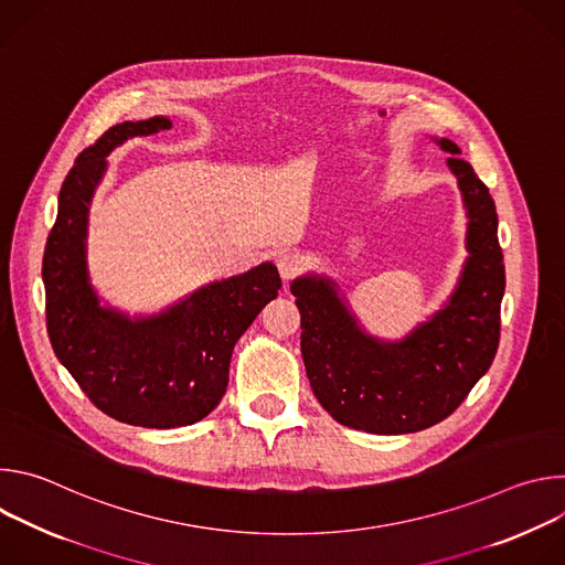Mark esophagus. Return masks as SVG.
<instances>
[{
    "mask_svg": "<svg viewBox=\"0 0 565 565\" xmlns=\"http://www.w3.org/2000/svg\"><path fill=\"white\" fill-rule=\"evenodd\" d=\"M277 268H279L281 279H284V281H290V279H295V277L301 273L303 259H301L297 253L286 250V253H281V255L277 257Z\"/></svg>",
    "mask_w": 565,
    "mask_h": 565,
    "instance_id": "34e87169",
    "label": "esophagus"
}]
</instances>
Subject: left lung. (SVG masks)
<instances>
[{
  "instance_id": "obj_1",
  "label": "left lung",
  "mask_w": 565,
  "mask_h": 565,
  "mask_svg": "<svg viewBox=\"0 0 565 565\" xmlns=\"http://www.w3.org/2000/svg\"><path fill=\"white\" fill-rule=\"evenodd\" d=\"M447 166L467 210V262L447 303L407 338L369 335L333 279L290 284L301 312V358L312 393L340 425L366 434L423 431L458 409L488 373L501 338L505 290L494 199L449 138Z\"/></svg>"
}]
</instances>
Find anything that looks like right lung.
Returning <instances> with one entry per match:
<instances>
[{"instance_id": "1", "label": "right lung", "mask_w": 565, "mask_h": 565, "mask_svg": "<svg viewBox=\"0 0 565 565\" xmlns=\"http://www.w3.org/2000/svg\"><path fill=\"white\" fill-rule=\"evenodd\" d=\"M170 127L163 116L127 120L75 158L42 262L46 329L57 360L103 414L149 429L194 425L218 405L236 340L281 288L277 268L266 262L158 315L131 319L100 303L87 268V230L107 156L134 136Z\"/></svg>"}]
</instances>
